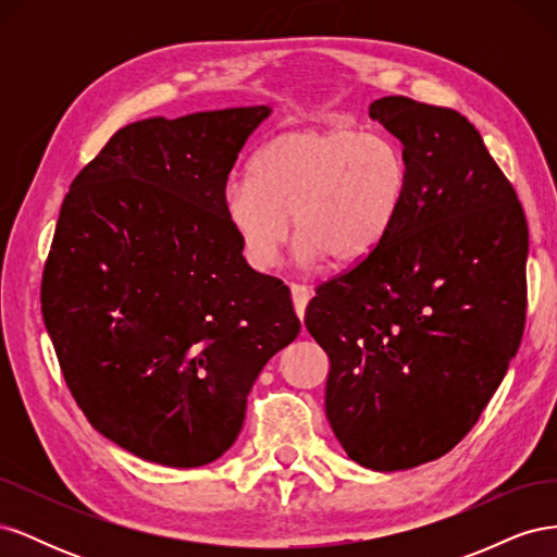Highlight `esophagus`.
Instances as JSON below:
<instances>
[{
    "label": "esophagus",
    "mask_w": 557,
    "mask_h": 557,
    "mask_svg": "<svg viewBox=\"0 0 557 557\" xmlns=\"http://www.w3.org/2000/svg\"><path fill=\"white\" fill-rule=\"evenodd\" d=\"M290 295H293V305H295L297 315H299V318H305L307 305H309V299H311V290L307 288V285L290 283Z\"/></svg>",
    "instance_id": "34e87169"
}]
</instances>
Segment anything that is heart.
Wrapping results in <instances>:
<instances>
[{
  "label": "heart",
  "instance_id": "b5f03b06",
  "mask_svg": "<svg viewBox=\"0 0 557 557\" xmlns=\"http://www.w3.org/2000/svg\"><path fill=\"white\" fill-rule=\"evenodd\" d=\"M409 188V162L385 134L309 127L276 134L223 197L244 258L272 269L290 234L301 260L367 258L391 230Z\"/></svg>",
  "mask_w": 557,
  "mask_h": 557
}]
</instances>
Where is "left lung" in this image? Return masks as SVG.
Wrapping results in <instances>:
<instances>
[{"label":"left lung","mask_w":557,"mask_h":557,"mask_svg":"<svg viewBox=\"0 0 557 557\" xmlns=\"http://www.w3.org/2000/svg\"><path fill=\"white\" fill-rule=\"evenodd\" d=\"M409 188L367 258L320 283L305 325L330 358L325 413L350 460L411 469L476 425L528 315V221L479 129L393 95L369 107Z\"/></svg>","instance_id":"8db88e82"}]
</instances>
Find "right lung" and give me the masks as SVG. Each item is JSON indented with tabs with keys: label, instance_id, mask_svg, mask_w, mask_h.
I'll list each match as a JSON object with an SVG mask.
<instances>
[{
	"label": "right lung",
	"instance_id": "add662e5",
	"mask_svg": "<svg viewBox=\"0 0 557 557\" xmlns=\"http://www.w3.org/2000/svg\"><path fill=\"white\" fill-rule=\"evenodd\" d=\"M267 115L260 104L132 123L62 201L44 323L78 409L141 460L221 458L262 367L299 334L288 285L246 264L223 209Z\"/></svg>",
	"mask_w": 557,
	"mask_h": 557
}]
</instances>
